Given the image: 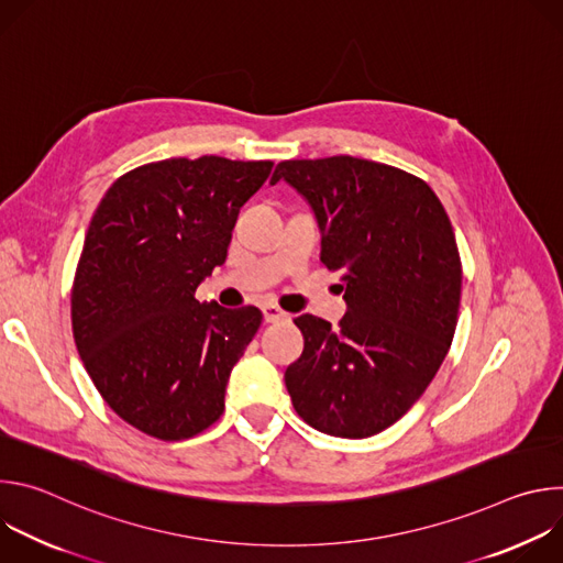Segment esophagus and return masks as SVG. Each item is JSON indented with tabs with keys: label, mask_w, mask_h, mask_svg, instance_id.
<instances>
[{
	"label": "esophagus",
	"mask_w": 563,
	"mask_h": 563,
	"mask_svg": "<svg viewBox=\"0 0 563 563\" xmlns=\"http://www.w3.org/2000/svg\"><path fill=\"white\" fill-rule=\"evenodd\" d=\"M263 316H265V323H280V320H287V313L276 305H265Z\"/></svg>",
	"instance_id": "34e87169"
}]
</instances>
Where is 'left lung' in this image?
I'll list each match as a JSON object with an SVG mask.
<instances>
[{
    "label": "left lung",
    "instance_id": "obj_1",
    "mask_svg": "<svg viewBox=\"0 0 563 563\" xmlns=\"http://www.w3.org/2000/svg\"><path fill=\"white\" fill-rule=\"evenodd\" d=\"M311 207L320 263L341 272L339 328L302 313L305 350L285 369L294 410L311 428L365 439L404 417L439 372L459 316L461 261L450 218L417 176L352 155L285 159Z\"/></svg>",
    "mask_w": 563,
    "mask_h": 563
}]
</instances>
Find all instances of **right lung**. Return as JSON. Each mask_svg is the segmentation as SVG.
<instances>
[{
  "instance_id": "right-lung-1",
  "label": "right lung",
  "mask_w": 563,
  "mask_h": 563,
  "mask_svg": "<svg viewBox=\"0 0 563 563\" xmlns=\"http://www.w3.org/2000/svg\"><path fill=\"white\" fill-rule=\"evenodd\" d=\"M272 167L159 159L118 178L93 213L70 291L73 336L107 406L148 437L191 439L224 410L263 313L200 302L196 289L227 261L238 211Z\"/></svg>"
}]
</instances>
